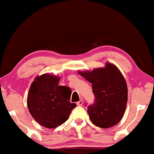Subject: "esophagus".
Wrapping results in <instances>:
<instances>
[{
    "instance_id": "1",
    "label": "esophagus",
    "mask_w": 154,
    "mask_h": 154,
    "mask_svg": "<svg viewBox=\"0 0 154 154\" xmlns=\"http://www.w3.org/2000/svg\"><path fill=\"white\" fill-rule=\"evenodd\" d=\"M83 99H81V100H80L79 101H78V102L77 103V105L78 106H82V105H83Z\"/></svg>"
}]
</instances>
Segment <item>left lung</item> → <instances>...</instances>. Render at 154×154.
<instances>
[{
  "label": "left lung",
  "instance_id": "obj_1",
  "mask_svg": "<svg viewBox=\"0 0 154 154\" xmlns=\"http://www.w3.org/2000/svg\"><path fill=\"white\" fill-rule=\"evenodd\" d=\"M79 74L92 83L95 96L92 105L88 106L91 122L103 128L118 124L124 116L128 100L126 81L118 68L107 63L105 68Z\"/></svg>",
  "mask_w": 154,
  "mask_h": 154
}]
</instances>
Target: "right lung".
Segmentation results:
<instances>
[{
	"label": "right lung",
	"mask_w": 154,
	"mask_h": 154,
	"mask_svg": "<svg viewBox=\"0 0 154 154\" xmlns=\"http://www.w3.org/2000/svg\"><path fill=\"white\" fill-rule=\"evenodd\" d=\"M60 78L44 74L36 77L28 92L27 105L31 116L48 128H54L69 118L76 104L69 101L71 90L58 85Z\"/></svg>",
	"instance_id": "right-lung-1"
}]
</instances>
